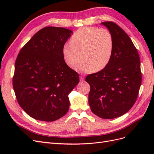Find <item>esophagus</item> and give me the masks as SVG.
I'll use <instances>...</instances> for the list:
<instances>
[{"label":"esophagus","instance_id":"esophagus-1","mask_svg":"<svg viewBox=\"0 0 154 154\" xmlns=\"http://www.w3.org/2000/svg\"><path fill=\"white\" fill-rule=\"evenodd\" d=\"M80 81H83V80H84V75L82 74V75L80 76Z\"/></svg>","mask_w":154,"mask_h":154}]
</instances>
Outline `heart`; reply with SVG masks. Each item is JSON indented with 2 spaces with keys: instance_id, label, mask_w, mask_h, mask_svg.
Returning a JSON list of instances; mask_svg holds the SVG:
<instances>
[{
  "instance_id": "obj_1",
  "label": "heart",
  "mask_w": 154,
  "mask_h": 154,
  "mask_svg": "<svg viewBox=\"0 0 154 154\" xmlns=\"http://www.w3.org/2000/svg\"><path fill=\"white\" fill-rule=\"evenodd\" d=\"M114 49V37L109 29L84 27L74 32L70 43L63 45L62 53L69 67L75 68L83 57L77 69L91 72L94 69L101 71L108 66Z\"/></svg>"
}]
</instances>
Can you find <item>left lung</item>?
<instances>
[{"instance_id":"obj_1","label":"left lung","mask_w":154,"mask_h":154,"mask_svg":"<svg viewBox=\"0 0 154 154\" xmlns=\"http://www.w3.org/2000/svg\"><path fill=\"white\" fill-rule=\"evenodd\" d=\"M114 37L112 57L105 69L88 74V104L93 113L103 119L120 117L132 108L141 84L137 50L128 35L112 22H103Z\"/></svg>"}]
</instances>
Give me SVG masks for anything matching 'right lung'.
<instances>
[{"label":"right lung","mask_w":154,"mask_h":154,"mask_svg":"<svg viewBox=\"0 0 154 154\" xmlns=\"http://www.w3.org/2000/svg\"><path fill=\"white\" fill-rule=\"evenodd\" d=\"M72 31L45 27L18 53L13 86L18 104L31 118L53 122L69 109L68 95L79 83V74L65 62L62 49Z\"/></svg>","instance_id":"obj_1"}]
</instances>
